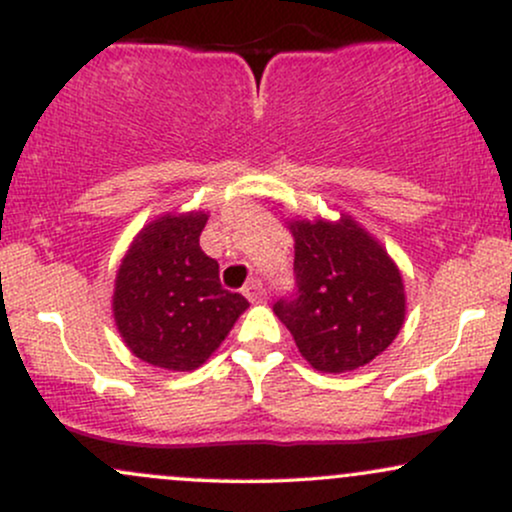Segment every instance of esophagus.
I'll return each instance as SVG.
<instances>
[{
  "mask_svg": "<svg viewBox=\"0 0 512 512\" xmlns=\"http://www.w3.org/2000/svg\"><path fill=\"white\" fill-rule=\"evenodd\" d=\"M243 293L250 303H262L264 298H267V289H264V284L260 279H252L250 284L243 289Z\"/></svg>",
  "mask_w": 512,
  "mask_h": 512,
  "instance_id": "esophagus-1",
  "label": "esophagus"
}]
</instances>
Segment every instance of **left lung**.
I'll return each instance as SVG.
<instances>
[{"mask_svg":"<svg viewBox=\"0 0 512 512\" xmlns=\"http://www.w3.org/2000/svg\"><path fill=\"white\" fill-rule=\"evenodd\" d=\"M296 291L274 315L322 373L356 370L383 354L404 325V284L383 245L351 216L291 221Z\"/></svg>","mask_w":512,"mask_h":512,"instance_id":"8db88e82","label":"left lung"}]
</instances>
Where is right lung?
<instances>
[{
	"label": "right lung",
	"instance_id": "add662e5",
	"mask_svg": "<svg viewBox=\"0 0 512 512\" xmlns=\"http://www.w3.org/2000/svg\"><path fill=\"white\" fill-rule=\"evenodd\" d=\"M204 211L166 214L142 228L115 276V325L134 356L166 370H195L248 308L221 286L219 262L199 248Z\"/></svg>",
	"mask_w": 512,
	"mask_h": 512
}]
</instances>
